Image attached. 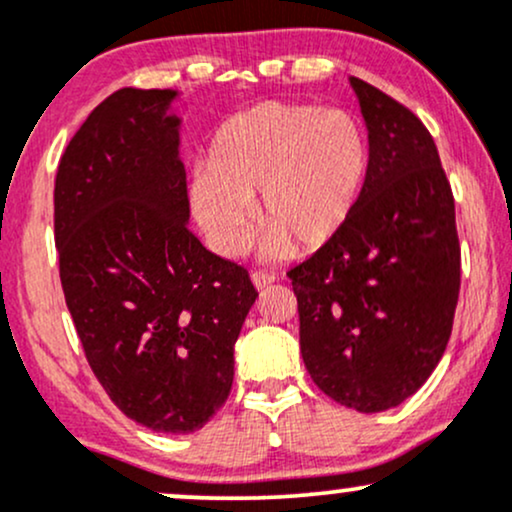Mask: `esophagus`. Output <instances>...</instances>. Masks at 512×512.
Returning <instances> with one entry per match:
<instances>
[{
    "label": "esophagus",
    "instance_id": "obj_1",
    "mask_svg": "<svg viewBox=\"0 0 512 512\" xmlns=\"http://www.w3.org/2000/svg\"><path fill=\"white\" fill-rule=\"evenodd\" d=\"M276 276L269 274V272H252V284L257 286V289H264V286L274 284Z\"/></svg>",
    "mask_w": 512,
    "mask_h": 512
}]
</instances>
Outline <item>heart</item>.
<instances>
[{
	"mask_svg": "<svg viewBox=\"0 0 512 512\" xmlns=\"http://www.w3.org/2000/svg\"><path fill=\"white\" fill-rule=\"evenodd\" d=\"M368 173V139L351 113L267 101L228 117L207 146V170L190 182L199 226L221 255H240L252 207L267 228L264 252L313 250L344 228Z\"/></svg>",
	"mask_w": 512,
	"mask_h": 512,
	"instance_id": "b5f03b06",
	"label": "heart"
}]
</instances>
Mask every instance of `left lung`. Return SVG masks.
<instances>
[{
  "label": "left lung",
  "mask_w": 512,
  "mask_h": 512,
  "mask_svg": "<svg viewBox=\"0 0 512 512\" xmlns=\"http://www.w3.org/2000/svg\"><path fill=\"white\" fill-rule=\"evenodd\" d=\"M368 125V173L342 231L289 269L301 354L344 407H397L448 346L460 296L455 197L424 122L351 76Z\"/></svg>",
  "instance_id": "1"
}]
</instances>
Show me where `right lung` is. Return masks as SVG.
<instances>
[{"instance_id": "obj_1", "label": "right lung", "mask_w": 512, "mask_h": 512, "mask_svg": "<svg viewBox=\"0 0 512 512\" xmlns=\"http://www.w3.org/2000/svg\"><path fill=\"white\" fill-rule=\"evenodd\" d=\"M173 98L120 88L76 129L57 166L55 245L76 334L115 407L151 431L192 433L228 399L257 289L187 226Z\"/></svg>"}]
</instances>
